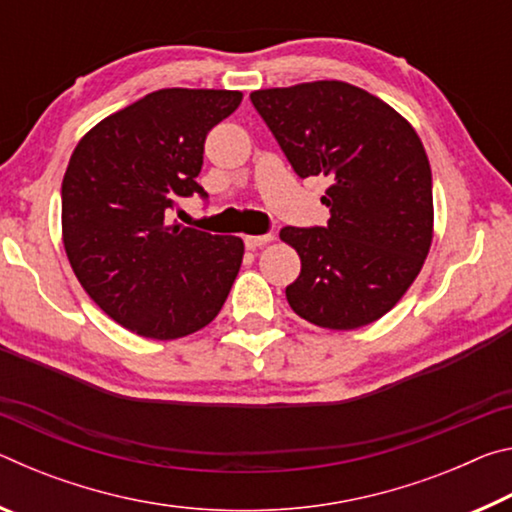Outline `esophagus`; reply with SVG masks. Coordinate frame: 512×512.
<instances>
[{"mask_svg": "<svg viewBox=\"0 0 512 512\" xmlns=\"http://www.w3.org/2000/svg\"><path fill=\"white\" fill-rule=\"evenodd\" d=\"M268 241H273V235H248V237H244V244L250 250L264 246V244H268Z\"/></svg>", "mask_w": 512, "mask_h": 512, "instance_id": "obj_1", "label": "esophagus"}]
</instances>
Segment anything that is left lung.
Segmentation results:
<instances>
[{"mask_svg": "<svg viewBox=\"0 0 512 512\" xmlns=\"http://www.w3.org/2000/svg\"><path fill=\"white\" fill-rule=\"evenodd\" d=\"M300 178L329 176L325 228H282L300 255L287 300L300 318L357 329L388 314L433 239L431 167L418 133L375 94L314 81L250 94Z\"/></svg>", "mask_w": 512, "mask_h": 512, "instance_id": "1", "label": "left lung"}]
</instances>
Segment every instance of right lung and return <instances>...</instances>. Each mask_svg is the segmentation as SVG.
<instances>
[{
    "instance_id": "right-lung-1",
    "label": "right lung",
    "mask_w": 512,
    "mask_h": 512,
    "mask_svg": "<svg viewBox=\"0 0 512 512\" xmlns=\"http://www.w3.org/2000/svg\"><path fill=\"white\" fill-rule=\"evenodd\" d=\"M237 90L167 88L99 121L63 178V244L85 293L128 332L171 341L210 325L244 241L167 223L196 183L205 137L239 108Z\"/></svg>"
}]
</instances>
